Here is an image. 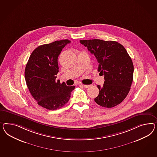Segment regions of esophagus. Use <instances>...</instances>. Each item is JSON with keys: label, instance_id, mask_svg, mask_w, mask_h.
<instances>
[{"label": "esophagus", "instance_id": "34e87169", "mask_svg": "<svg viewBox=\"0 0 157 157\" xmlns=\"http://www.w3.org/2000/svg\"><path fill=\"white\" fill-rule=\"evenodd\" d=\"M83 86L86 88V89H88V88H89L91 86V85H83Z\"/></svg>", "mask_w": 157, "mask_h": 157}]
</instances>
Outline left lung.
<instances>
[{
  "label": "left lung",
  "mask_w": 157,
  "mask_h": 157,
  "mask_svg": "<svg viewBox=\"0 0 157 157\" xmlns=\"http://www.w3.org/2000/svg\"><path fill=\"white\" fill-rule=\"evenodd\" d=\"M99 63L98 71L104 75L102 87L97 85L99 93L94 99L100 106L111 108L127 97L133 80L134 66L125 48L115 41L100 39L81 40Z\"/></svg>",
  "instance_id": "8db88e82"
}]
</instances>
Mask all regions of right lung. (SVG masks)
<instances>
[{
  "instance_id": "right-lung-1",
  "label": "right lung",
  "mask_w": 157,
  "mask_h": 157,
  "mask_svg": "<svg viewBox=\"0 0 157 157\" xmlns=\"http://www.w3.org/2000/svg\"><path fill=\"white\" fill-rule=\"evenodd\" d=\"M68 39L56 40L36 48L25 66V76L27 87L39 105L47 110H55L69 101L75 86L56 81L59 72L58 58Z\"/></svg>"
}]
</instances>
